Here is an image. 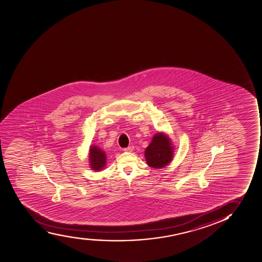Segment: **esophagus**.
I'll use <instances>...</instances> for the list:
<instances>
[{"instance_id":"obj_1","label":"esophagus","mask_w":262,"mask_h":262,"mask_svg":"<svg viewBox=\"0 0 262 262\" xmlns=\"http://www.w3.org/2000/svg\"><path fill=\"white\" fill-rule=\"evenodd\" d=\"M134 149H135V147L131 145V146H128L127 147V148H125L123 150H124L125 152H132V151L134 150Z\"/></svg>"}]
</instances>
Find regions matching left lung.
<instances>
[{
	"label": "left lung",
	"mask_w": 262,
	"mask_h": 262,
	"mask_svg": "<svg viewBox=\"0 0 262 262\" xmlns=\"http://www.w3.org/2000/svg\"><path fill=\"white\" fill-rule=\"evenodd\" d=\"M174 146L170 138L163 133H157L145 149L146 163L152 168L165 167L172 161Z\"/></svg>",
	"instance_id": "left-lung-1"
}]
</instances>
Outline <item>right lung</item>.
Here are the masks:
<instances>
[{
	"label": "right lung",
	"instance_id": "obj_1",
	"mask_svg": "<svg viewBox=\"0 0 262 262\" xmlns=\"http://www.w3.org/2000/svg\"><path fill=\"white\" fill-rule=\"evenodd\" d=\"M106 154L101 150L99 147L92 145L90 147L89 163L90 167L95 171L103 170L106 165Z\"/></svg>",
	"mask_w": 262,
	"mask_h": 262
}]
</instances>
